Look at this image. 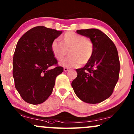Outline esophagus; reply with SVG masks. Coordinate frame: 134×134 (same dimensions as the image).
Here are the masks:
<instances>
[{"label":"esophagus","instance_id":"esophagus-1","mask_svg":"<svg viewBox=\"0 0 134 134\" xmlns=\"http://www.w3.org/2000/svg\"><path fill=\"white\" fill-rule=\"evenodd\" d=\"M63 69H64V71H65V72H66V71L69 70V68H68L65 67V68H64Z\"/></svg>","mask_w":134,"mask_h":134}]
</instances>
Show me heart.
Instances as JSON below:
<instances>
[{"instance_id":"heart-1","label":"heart","mask_w":134,"mask_h":134,"mask_svg":"<svg viewBox=\"0 0 134 134\" xmlns=\"http://www.w3.org/2000/svg\"><path fill=\"white\" fill-rule=\"evenodd\" d=\"M60 41L61 43L57 40L53 41L51 49L52 54L58 61H63L69 51L70 57L62 63L63 66L78 67L80 63H87L92 57L94 52L93 43L85 36L68 32L62 36Z\"/></svg>"}]
</instances>
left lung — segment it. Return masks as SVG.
Listing matches in <instances>:
<instances>
[{
    "mask_svg": "<svg viewBox=\"0 0 134 134\" xmlns=\"http://www.w3.org/2000/svg\"><path fill=\"white\" fill-rule=\"evenodd\" d=\"M77 33L90 38L94 52L85 66L76 69L77 76L71 85L82 101L99 103L111 96L118 80L120 63L118 51L109 36L98 29H82Z\"/></svg>",
    "mask_w": 134,
    "mask_h": 134,
    "instance_id": "left-lung-1",
    "label": "left lung"
}]
</instances>
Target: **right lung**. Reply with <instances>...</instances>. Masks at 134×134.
<instances>
[{
    "mask_svg": "<svg viewBox=\"0 0 134 134\" xmlns=\"http://www.w3.org/2000/svg\"><path fill=\"white\" fill-rule=\"evenodd\" d=\"M62 33L44 26L35 27L18 42L13 60V76L20 96L29 104L44 102L52 92L57 76L63 71L51 49L52 41ZM52 65L54 68L49 70Z\"/></svg>",
    "mask_w": 134,
    "mask_h": 134,
    "instance_id": "obj_1",
    "label": "right lung"
}]
</instances>
